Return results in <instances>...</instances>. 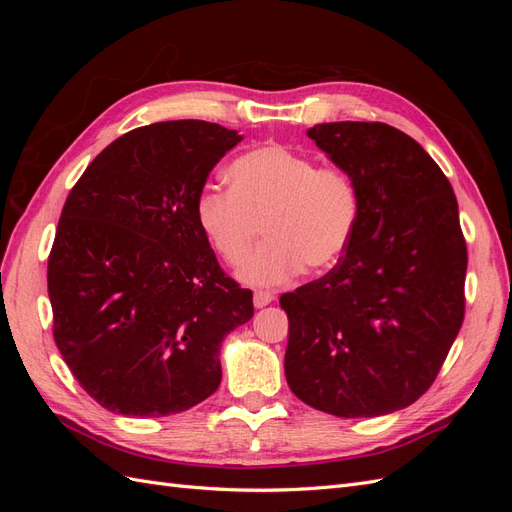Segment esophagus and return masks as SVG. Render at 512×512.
I'll list each match as a JSON object with an SVG mask.
<instances>
[{
	"label": "esophagus",
	"mask_w": 512,
	"mask_h": 512,
	"mask_svg": "<svg viewBox=\"0 0 512 512\" xmlns=\"http://www.w3.org/2000/svg\"><path fill=\"white\" fill-rule=\"evenodd\" d=\"M275 297H273V294L269 292V290H256L254 292V307H265V305H269L271 301H273Z\"/></svg>",
	"instance_id": "esophagus-1"
}]
</instances>
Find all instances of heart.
Returning a JSON list of instances; mask_svg holds the SVG:
<instances>
[{
    "label": "heart",
    "mask_w": 512,
    "mask_h": 512,
    "mask_svg": "<svg viewBox=\"0 0 512 512\" xmlns=\"http://www.w3.org/2000/svg\"><path fill=\"white\" fill-rule=\"evenodd\" d=\"M228 181L230 190L207 183L198 192L196 222L228 265H239L265 230L269 241L237 271L243 282L280 286L305 267L324 271L344 258L361 213L346 170L265 145L232 162Z\"/></svg>",
    "instance_id": "b5f03b06"
}]
</instances>
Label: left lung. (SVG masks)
Segmentation results:
<instances>
[{
	"instance_id": "obj_1",
	"label": "left lung",
	"mask_w": 512,
	"mask_h": 512,
	"mask_svg": "<svg viewBox=\"0 0 512 512\" xmlns=\"http://www.w3.org/2000/svg\"><path fill=\"white\" fill-rule=\"evenodd\" d=\"M307 136L354 179L361 213L339 265L280 297L288 386L342 418L404 410L436 380L463 322L457 198L429 153L386 123H318Z\"/></svg>"
}]
</instances>
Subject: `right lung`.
<instances>
[{
	"instance_id": "1",
	"label": "right lung",
	"mask_w": 512,
	"mask_h": 512,
	"mask_svg": "<svg viewBox=\"0 0 512 512\" xmlns=\"http://www.w3.org/2000/svg\"><path fill=\"white\" fill-rule=\"evenodd\" d=\"M243 141L218 123L160 121L87 166L49 256L55 344L106 410L168 416L218 391L224 337L254 316L196 222L213 166Z\"/></svg>"
}]
</instances>
